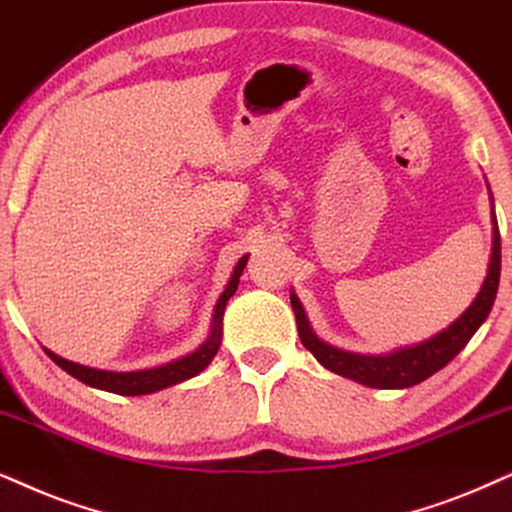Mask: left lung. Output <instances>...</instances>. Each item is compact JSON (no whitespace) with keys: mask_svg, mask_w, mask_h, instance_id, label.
Returning <instances> with one entry per match:
<instances>
[{"mask_svg":"<svg viewBox=\"0 0 512 512\" xmlns=\"http://www.w3.org/2000/svg\"><path fill=\"white\" fill-rule=\"evenodd\" d=\"M498 278H501V234H498V224L494 217V248H491V262L489 274L484 278V286L477 293L475 302L470 304L458 319L437 333L435 338L420 342L416 347L397 349L392 354H383V357H368V354H354L342 352L338 347L326 345L321 342L309 328L307 316L300 300L295 293L290 295V304H293L297 333H300L302 345L319 359L328 371L342 375V378L357 380L361 385L378 387V390H404V387L418 385L435 375L439 368H444L451 359L456 357L461 349L468 345L477 328L487 319L491 307H494Z\"/></svg>","mask_w":512,"mask_h":512,"instance_id":"left-lung-1","label":"left lung"}]
</instances>
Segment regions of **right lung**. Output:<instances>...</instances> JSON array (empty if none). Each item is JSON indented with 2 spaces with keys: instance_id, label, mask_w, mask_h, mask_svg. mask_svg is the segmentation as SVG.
Here are the masks:
<instances>
[{
  "instance_id": "1",
  "label": "right lung",
  "mask_w": 512,
  "mask_h": 512,
  "mask_svg": "<svg viewBox=\"0 0 512 512\" xmlns=\"http://www.w3.org/2000/svg\"><path fill=\"white\" fill-rule=\"evenodd\" d=\"M245 262L248 257H241L236 264L234 274H231L229 286L224 288V293L219 295L217 307H215V316H212V331L210 338L200 345L196 352L186 354L177 361H170V364L158 366V368H148V371H132V373H115V371H99V368H89V366H80L73 364V361L56 357L54 352H47L51 361L56 366H61L63 371L73 375V378L80 380V383L96 387V390H106V392H115L122 394V397H139V394H151L158 390H165V387L177 385L181 380H189L193 375H198L205 366L215 359L219 342H222V316H224V307L229 302V297L236 293L238 288V278H241Z\"/></svg>"
}]
</instances>
